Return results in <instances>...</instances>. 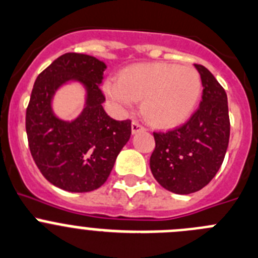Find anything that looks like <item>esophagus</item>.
I'll return each mask as SVG.
<instances>
[{"label": "esophagus", "instance_id": "obj_1", "mask_svg": "<svg viewBox=\"0 0 258 258\" xmlns=\"http://www.w3.org/2000/svg\"><path fill=\"white\" fill-rule=\"evenodd\" d=\"M144 130H145V127H144V124H141L140 122H138V120H134V122H132V132H134V134L144 131Z\"/></svg>", "mask_w": 258, "mask_h": 258}]
</instances>
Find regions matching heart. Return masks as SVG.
<instances>
[{"label": "heart", "mask_w": 258, "mask_h": 258, "mask_svg": "<svg viewBox=\"0 0 258 258\" xmlns=\"http://www.w3.org/2000/svg\"><path fill=\"white\" fill-rule=\"evenodd\" d=\"M105 91L123 106L143 99L145 117L157 126L171 127L182 123L196 109L202 80L190 66L149 62L124 69L119 80L105 83Z\"/></svg>", "instance_id": "1"}]
</instances>
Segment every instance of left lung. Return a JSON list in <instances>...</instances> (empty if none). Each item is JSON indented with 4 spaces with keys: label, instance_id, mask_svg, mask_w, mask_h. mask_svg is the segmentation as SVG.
I'll return each mask as SVG.
<instances>
[{
    "label": "left lung",
    "instance_id": "1",
    "mask_svg": "<svg viewBox=\"0 0 258 258\" xmlns=\"http://www.w3.org/2000/svg\"><path fill=\"white\" fill-rule=\"evenodd\" d=\"M194 67L203 85L199 108L182 126L153 132L155 148L150 155V169L164 189L176 194L198 191L215 177L230 138L224 87L206 67Z\"/></svg>",
    "mask_w": 258,
    "mask_h": 258
}]
</instances>
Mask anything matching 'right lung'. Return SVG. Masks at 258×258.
Wrapping results in <instances>:
<instances>
[{"instance_id":"obj_1","label":"right lung","mask_w":258,"mask_h":258,"mask_svg":"<svg viewBox=\"0 0 258 258\" xmlns=\"http://www.w3.org/2000/svg\"><path fill=\"white\" fill-rule=\"evenodd\" d=\"M106 66L90 55L68 52L38 74L25 114L28 145L45 178L67 191L87 192L108 180L117 155L131 136V120H115L103 108L100 83ZM77 79L88 89V103L73 122L50 110L54 90Z\"/></svg>"}]
</instances>
